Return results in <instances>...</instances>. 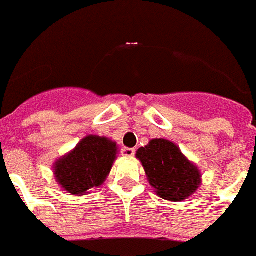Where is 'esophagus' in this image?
Listing matches in <instances>:
<instances>
[{
    "instance_id": "34e87169",
    "label": "esophagus",
    "mask_w": 256,
    "mask_h": 256,
    "mask_svg": "<svg viewBox=\"0 0 256 256\" xmlns=\"http://www.w3.org/2000/svg\"><path fill=\"white\" fill-rule=\"evenodd\" d=\"M136 150L134 148H122V154L126 157H134Z\"/></svg>"
}]
</instances>
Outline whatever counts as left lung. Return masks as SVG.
<instances>
[{
	"mask_svg": "<svg viewBox=\"0 0 256 256\" xmlns=\"http://www.w3.org/2000/svg\"><path fill=\"white\" fill-rule=\"evenodd\" d=\"M136 157L144 166L149 184L162 200L184 201L201 185V172L172 141L153 138L138 149Z\"/></svg>",
	"mask_w": 256,
	"mask_h": 256,
	"instance_id": "left-lung-1",
	"label": "left lung"
}]
</instances>
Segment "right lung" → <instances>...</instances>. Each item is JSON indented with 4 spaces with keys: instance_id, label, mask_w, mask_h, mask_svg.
I'll return each instance as SVG.
<instances>
[{
    "instance_id": "1",
    "label": "right lung",
    "mask_w": 256,
    "mask_h": 256,
    "mask_svg": "<svg viewBox=\"0 0 256 256\" xmlns=\"http://www.w3.org/2000/svg\"><path fill=\"white\" fill-rule=\"evenodd\" d=\"M116 142L90 134L54 165L59 185L72 196H84L90 189L103 185L116 160Z\"/></svg>"
}]
</instances>
